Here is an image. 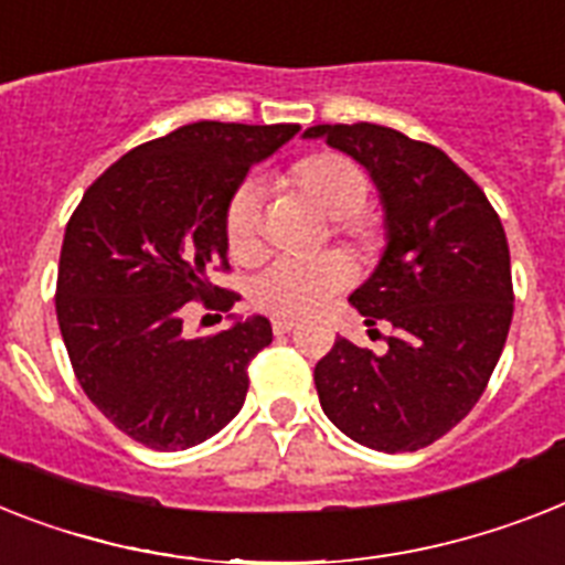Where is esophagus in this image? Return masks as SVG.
<instances>
[{"instance_id":"obj_1","label":"esophagus","mask_w":565,"mask_h":565,"mask_svg":"<svg viewBox=\"0 0 565 565\" xmlns=\"http://www.w3.org/2000/svg\"><path fill=\"white\" fill-rule=\"evenodd\" d=\"M296 324H298V319H292V316H275V319H273L275 333H290Z\"/></svg>"}]
</instances>
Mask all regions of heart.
I'll return each instance as SVG.
<instances>
[{"instance_id": "1", "label": "heart", "mask_w": 565, "mask_h": 565, "mask_svg": "<svg viewBox=\"0 0 565 565\" xmlns=\"http://www.w3.org/2000/svg\"><path fill=\"white\" fill-rule=\"evenodd\" d=\"M292 185L322 209L328 217L339 220L348 235H362L360 211L369 203V179L351 159L337 153H313L292 164ZM258 188L243 182L228 196L226 241L235 258H252L258 252ZM351 278V267L342 255H316V258L269 260L252 281V301L260 310L278 316H307L328 305Z\"/></svg>"}]
</instances>
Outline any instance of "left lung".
<instances>
[{
  "label": "left lung",
  "mask_w": 565,
  "mask_h": 565,
  "mask_svg": "<svg viewBox=\"0 0 565 565\" xmlns=\"http://www.w3.org/2000/svg\"><path fill=\"white\" fill-rule=\"evenodd\" d=\"M369 171L386 249L351 292L386 354L337 339L313 371L330 424L380 452H415L473 409L497 369L513 316L511 252L488 196L444 150L383 124H316Z\"/></svg>",
  "instance_id": "obj_1"
}]
</instances>
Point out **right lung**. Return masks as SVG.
Masks as SVG:
<instances>
[{
  "instance_id": "add662e5",
  "label": "right lung",
  "mask_w": 565,
  "mask_h": 565,
  "mask_svg": "<svg viewBox=\"0 0 565 565\" xmlns=\"http://www.w3.org/2000/svg\"><path fill=\"white\" fill-rule=\"evenodd\" d=\"M298 130L185 124L109 164L68 220L60 333L86 397L132 441L196 447L241 412L246 369L273 342V324L232 316L228 330L196 339L182 330V310L191 298L235 305V292L211 284V269H228V196Z\"/></svg>"
}]
</instances>
